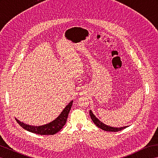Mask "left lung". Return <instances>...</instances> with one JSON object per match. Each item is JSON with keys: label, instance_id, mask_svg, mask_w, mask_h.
Listing matches in <instances>:
<instances>
[{"label": "left lung", "instance_id": "1", "mask_svg": "<svg viewBox=\"0 0 158 158\" xmlns=\"http://www.w3.org/2000/svg\"><path fill=\"white\" fill-rule=\"evenodd\" d=\"M89 114H90V116H91V118L92 121H94V123L98 127L103 129V130H104V131L115 132V131L122 130V129L128 127V126H124V127H114L109 126V125H107L106 124H104L103 122H102V121H101L98 118H97L96 116L94 114H93V112H92L91 110L89 111Z\"/></svg>", "mask_w": 158, "mask_h": 158}]
</instances>
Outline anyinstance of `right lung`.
Segmentation results:
<instances>
[{"label": "right lung", "instance_id": "right-lung-1", "mask_svg": "<svg viewBox=\"0 0 158 158\" xmlns=\"http://www.w3.org/2000/svg\"><path fill=\"white\" fill-rule=\"evenodd\" d=\"M73 101H71L70 103H69V104L67 105V106L64 108L63 111L60 113V115L55 119L45 125L35 126V125H30L21 122L17 118H16V120H17V123L27 131L40 135H54L59 132L65 125L69 113L73 105Z\"/></svg>", "mask_w": 158, "mask_h": 158}]
</instances>
